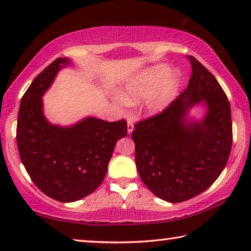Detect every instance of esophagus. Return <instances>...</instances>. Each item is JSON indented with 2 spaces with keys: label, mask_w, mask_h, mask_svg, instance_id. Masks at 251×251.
Wrapping results in <instances>:
<instances>
[{
  "label": "esophagus",
  "mask_w": 251,
  "mask_h": 251,
  "mask_svg": "<svg viewBox=\"0 0 251 251\" xmlns=\"http://www.w3.org/2000/svg\"><path fill=\"white\" fill-rule=\"evenodd\" d=\"M134 130V124H133V121L128 120L127 121V133L131 134V131Z\"/></svg>",
  "instance_id": "34e87169"
}]
</instances>
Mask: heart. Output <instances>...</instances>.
<instances>
[{"mask_svg":"<svg viewBox=\"0 0 251 251\" xmlns=\"http://www.w3.org/2000/svg\"><path fill=\"white\" fill-rule=\"evenodd\" d=\"M181 83L179 71H173L166 64H158L142 72L126 84L122 99L133 104L148 97L145 107L150 113H158L175 100Z\"/></svg>","mask_w":251,"mask_h":251,"instance_id":"obj_1","label":"heart"}]
</instances>
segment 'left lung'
<instances>
[{
	"instance_id": "obj_1",
	"label": "left lung",
	"mask_w": 251,
	"mask_h": 251,
	"mask_svg": "<svg viewBox=\"0 0 251 251\" xmlns=\"http://www.w3.org/2000/svg\"><path fill=\"white\" fill-rule=\"evenodd\" d=\"M188 86L163 112L136 123L131 137L139 177L168 202L193 198L214 184L226 167L232 145L230 105L217 79L188 55ZM207 107L201 121L186 118L197 103Z\"/></svg>"
}]
</instances>
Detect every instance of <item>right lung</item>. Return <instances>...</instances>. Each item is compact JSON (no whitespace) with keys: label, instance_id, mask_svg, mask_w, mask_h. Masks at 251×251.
Returning <instances> with one entry per match:
<instances>
[{"label":"right lung","instance_id":"obj_1","mask_svg":"<svg viewBox=\"0 0 251 251\" xmlns=\"http://www.w3.org/2000/svg\"><path fill=\"white\" fill-rule=\"evenodd\" d=\"M69 64V58H56L34 78L21 100L16 127L21 161L31 179L46 196L62 202L94 192L107 173L117 141L127 135L124 120L109 123L86 117L67 127L46 120L42 96Z\"/></svg>","mask_w":251,"mask_h":251}]
</instances>
